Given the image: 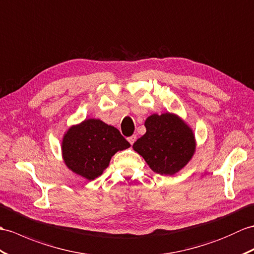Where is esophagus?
<instances>
[{
    "label": "esophagus",
    "instance_id": "34e87169",
    "mask_svg": "<svg viewBox=\"0 0 254 254\" xmlns=\"http://www.w3.org/2000/svg\"><path fill=\"white\" fill-rule=\"evenodd\" d=\"M127 140L129 141V144L133 145V144H134V141L136 140V135H132V136H129V137L127 138Z\"/></svg>",
    "mask_w": 254,
    "mask_h": 254
}]
</instances>
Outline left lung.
Here are the masks:
<instances>
[{"label":"left lung","mask_w":254,"mask_h":254,"mask_svg":"<svg viewBox=\"0 0 254 254\" xmlns=\"http://www.w3.org/2000/svg\"><path fill=\"white\" fill-rule=\"evenodd\" d=\"M146 133L133 149L145 159L154 172L173 175L190 161L196 140L192 129L173 114L151 115L145 121Z\"/></svg>","instance_id":"obj_1"}]
</instances>
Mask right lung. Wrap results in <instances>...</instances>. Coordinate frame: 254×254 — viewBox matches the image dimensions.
<instances>
[{
  "mask_svg": "<svg viewBox=\"0 0 254 254\" xmlns=\"http://www.w3.org/2000/svg\"><path fill=\"white\" fill-rule=\"evenodd\" d=\"M129 146L115 127L99 119H86L64 135L63 159L73 173L92 181L103 174L117 151Z\"/></svg>",
  "mask_w": 254,
  "mask_h": 254,
  "instance_id": "right-lung-1",
  "label": "right lung"
}]
</instances>
